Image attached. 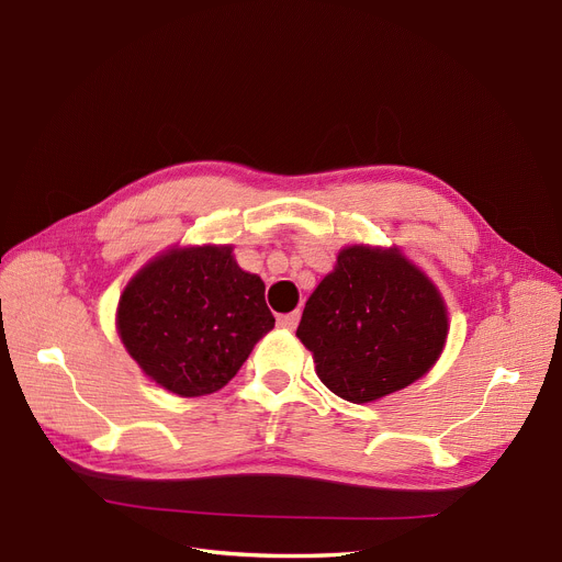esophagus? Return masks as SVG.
I'll return each instance as SVG.
<instances>
[{
	"mask_svg": "<svg viewBox=\"0 0 562 562\" xmlns=\"http://www.w3.org/2000/svg\"><path fill=\"white\" fill-rule=\"evenodd\" d=\"M299 319H301V313L299 311H294V313H286V315H280L278 317V324L282 329H289V331H294L296 327H299Z\"/></svg>",
	"mask_w": 562,
	"mask_h": 562,
	"instance_id": "esophagus-1",
	"label": "esophagus"
}]
</instances>
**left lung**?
Wrapping results in <instances>:
<instances>
[{"instance_id": "obj_1", "label": "left lung", "mask_w": 562, "mask_h": 562, "mask_svg": "<svg viewBox=\"0 0 562 562\" xmlns=\"http://www.w3.org/2000/svg\"><path fill=\"white\" fill-rule=\"evenodd\" d=\"M446 305L396 249L348 247L307 299L296 336L324 385L352 404L411 385L439 359Z\"/></svg>"}]
</instances>
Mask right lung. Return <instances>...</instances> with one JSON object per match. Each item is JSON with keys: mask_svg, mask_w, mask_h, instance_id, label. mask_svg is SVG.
Instances as JSON below:
<instances>
[{"mask_svg": "<svg viewBox=\"0 0 562 562\" xmlns=\"http://www.w3.org/2000/svg\"><path fill=\"white\" fill-rule=\"evenodd\" d=\"M266 284L231 247L172 249L125 286L119 334L151 380L179 396L222 390L257 340L276 327Z\"/></svg>", "mask_w": 562, "mask_h": 562, "instance_id": "1", "label": "right lung"}]
</instances>
